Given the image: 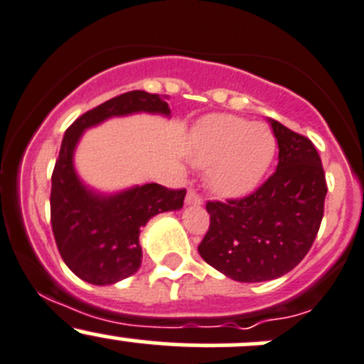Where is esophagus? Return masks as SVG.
<instances>
[{"label":"esophagus","instance_id":"1","mask_svg":"<svg viewBox=\"0 0 364 364\" xmlns=\"http://www.w3.org/2000/svg\"><path fill=\"white\" fill-rule=\"evenodd\" d=\"M185 203L188 205H200V204H203V197H200L199 193L196 192V190H188Z\"/></svg>","mask_w":364,"mask_h":364}]
</instances>
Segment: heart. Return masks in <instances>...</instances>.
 Listing matches in <instances>:
<instances>
[{
	"label": "heart",
	"instance_id": "heart-1",
	"mask_svg": "<svg viewBox=\"0 0 364 364\" xmlns=\"http://www.w3.org/2000/svg\"><path fill=\"white\" fill-rule=\"evenodd\" d=\"M277 149L273 132L230 114L204 117L196 130L193 161L208 167V183L220 196L252 190L269 167Z\"/></svg>",
	"mask_w": 364,
	"mask_h": 364
}]
</instances>
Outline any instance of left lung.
Masks as SVG:
<instances>
[{
	"instance_id": "obj_1",
	"label": "left lung",
	"mask_w": 364,
	"mask_h": 364,
	"mask_svg": "<svg viewBox=\"0 0 364 364\" xmlns=\"http://www.w3.org/2000/svg\"><path fill=\"white\" fill-rule=\"evenodd\" d=\"M278 142L277 171L243 199L205 204L209 229L200 257L243 284L292 271L314 245L328 193L321 156L304 135L269 119Z\"/></svg>"
}]
</instances>
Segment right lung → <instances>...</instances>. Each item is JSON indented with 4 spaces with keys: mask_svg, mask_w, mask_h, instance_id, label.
Segmentation results:
<instances>
[{
    "mask_svg": "<svg viewBox=\"0 0 364 364\" xmlns=\"http://www.w3.org/2000/svg\"><path fill=\"white\" fill-rule=\"evenodd\" d=\"M149 112L171 116L160 95L128 91L75 119L65 134L53 172L50 223L65 264L93 285H112L137 273L142 260L141 229L155 215L183 208L186 190L156 183L100 193L84 185L73 167V153L84 130L109 117Z\"/></svg>",
    "mask_w": 364,
    "mask_h": 364,
    "instance_id": "right-lung-1",
    "label": "right lung"
}]
</instances>
